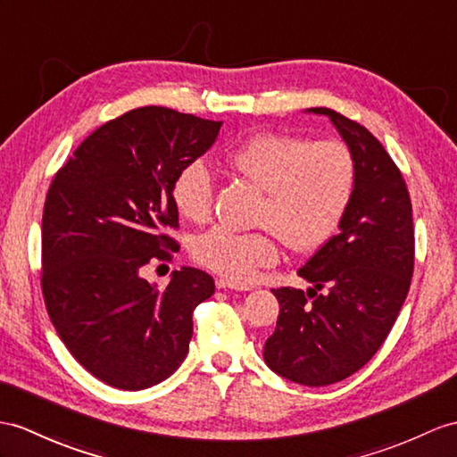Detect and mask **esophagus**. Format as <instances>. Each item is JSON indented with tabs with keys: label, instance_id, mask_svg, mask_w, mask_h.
<instances>
[{
	"label": "esophagus",
	"instance_id": "1",
	"mask_svg": "<svg viewBox=\"0 0 457 457\" xmlns=\"http://www.w3.org/2000/svg\"><path fill=\"white\" fill-rule=\"evenodd\" d=\"M217 288H235V291H250L248 285H240V283H235V281H228V279H222V277H219V279L215 281Z\"/></svg>",
	"mask_w": 457,
	"mask_h": 457
}]
</instances>
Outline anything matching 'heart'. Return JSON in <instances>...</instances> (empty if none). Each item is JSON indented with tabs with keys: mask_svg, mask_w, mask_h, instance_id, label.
I'll list each match as a JSON object with an SVG mask.
<instances>
[{
	"mask_svg": "<svg viewBox=\"0 0 457 457\" xmlns=\"http://www.w3.org/2000/svg\"><path fill=\"white\" fill-rule=\"evenodd\" d=\"M235 172L265 192L260 222L275 229L288 248L306 253L329 240L354 190L353 153L337 139L306 141L283 133H255L227 154ZM213 174L202 161L186 164L172 184L184 219L205 222L213 211ZM195 260L232 281H248L260 267L279 260L272 230L240 232L215 227L199 237Z\"/></svg>",
	"mask_w": 457,
	"mask_h": 457,
	"instance_id": "b5f03b06",
	"label": "heart"
}]
</instances>
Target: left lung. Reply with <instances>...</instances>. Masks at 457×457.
<instances>
[{"instance_id": "1", "label": "left lung", "mask_w": 457, "mask_h": 457, "mask_svg": "<svg viewBox=\"0 0 457 457\" xmlns=\"http://www.w3.org/2000/svg\"><path fill=\"white\" fill-rule=\"evenodd\" d=\"M337 128L357 176L339 232L298 275L308 291L273 288L279 318L263 361L287 380L336 384L369 362L402 310L415 263L411 197L402 172L364 126L329 108H308Z\"/></svg>"}]
</instances>
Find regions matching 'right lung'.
Segmentation results:
<instances>
[{"instance_id": "right-lung-1", "label": "right lung", "mask_w": 457, "mask_h": 457, "mask_svg": "<svg viewBox=\"0 0 457 457\" xmlns=\"http://www.w3.org/2000/svg\"><path fill=\"white\" fill-rule=\"evenodd\" d=\"M222 121L164 106L95 129L55 174L42 215V295L60 339L100 382L137 392L166 380L190 349L192 314L215 293L195 267L164 288L143 267L178 244L172 184L215 143Z\"/></svg>"}]
</instances>
